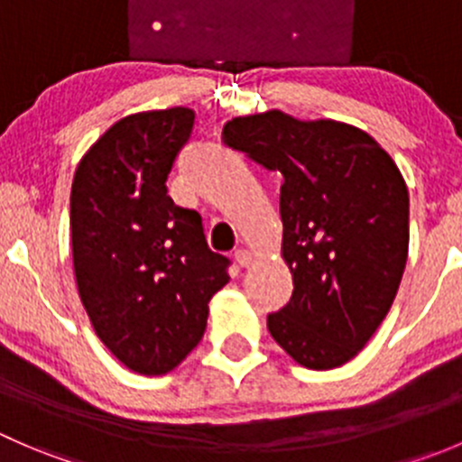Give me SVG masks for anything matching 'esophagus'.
Returning <instances> with one entry per match:
<instances>
[{
  "mask_svg": "<svg viewBox=\"0 0 462 462\" xmlns=\"http://www.w3.org/2000/svg\"><path fill=\"white\" fill-rule=\"evenodd\" d=\"M235 261L241 265V268H248V265L253 263V253H250V250H245V248L235 250Z\"/></svg>",
  "mask_w": 462,
  "mask_h": 462,
  "instance_id": "esophagus-1",
  "label": "esophagus"
}]
</instances>
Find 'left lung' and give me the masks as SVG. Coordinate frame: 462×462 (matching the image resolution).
<instances>
[{
    "mask_svg": "<svg viewBox=\"0 0 462 462\" xmlns=\"http://www.w3.org/2000/svg\"><path fill=\"white\" fill-rule=\"evenodd\" d=\"M232 149L283 179L282 259L292 297L268 315L274 342L306 369L346 365L395 300L409 254V192L393 158L360 127L279 109L232 118Z\"/></svg>",
    "mask_w": 462,
    "mask_h": 462,
    "instance_id": "left-lung-1",
    "label": "left lung"
}]
</instances>
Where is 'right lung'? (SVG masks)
<instances>
[{
    "label": "right lung",
    "mask_w": 462,
    "mask_h": 462,
    "mask_svg": "<svg viewBox=\"0 0 462 462\" xmlns=\"http://www.w3.org/2000/svg\"><path fill=\"white\" fill-rule=\"evenodd\" d=\"M194 109L141 111L111 125L78 162L71 250L78 295L100 342L129 371L165 375L201 342L227 259L199 212L167 197Z\"/></svg>",
    "instance_id": "1"
}]
</instances>
